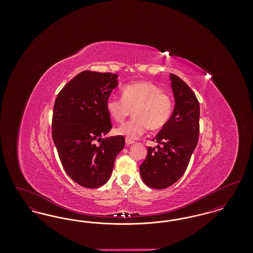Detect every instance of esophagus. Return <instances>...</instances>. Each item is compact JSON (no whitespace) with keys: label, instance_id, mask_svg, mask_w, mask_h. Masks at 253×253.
<instances>
[{"label":"esophagus","instance_id":"obj_1","mask_svg":"<svg viewBox=\"0 0 253 253\" xmlns=\"http://www.w3.org/2000/svg\"><path fill=\"white\" fill-rule=\"evenodd\" d=\"M125 143L127 146H130V145L133 144L134 143V141H132L131 139H128V138H126V140H125Z\"/></svg>","mask_w":253,"mask_h":253}]
</instances>
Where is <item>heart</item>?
Here are the masks:
<instances>
[{
	"label": "heart",
	"mask_w": 253,
	"mask_h": 253,
	"mask_svg": "<svg viewBox=\"0 0 253 253\" xmlns=\"http://www.w3.org/2000/svg\"><path fill=\"white\" fill-rule=\"evenodd\" d=\"M106 109L110 117L120 123L133 110L134 119L117 128L115 132L128 139H135L143 134L148 127L153 131L164 127L170 118L172 102L157 85L139 82L125 85L122 98L110 96Z\"/></svg>",
	"instance_id": "heart-1"
}]
</instances>
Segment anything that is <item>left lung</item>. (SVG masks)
<instances>
[{
    "label": "left lung",
    "instance_id": "8db88e82",
    "mask_svg": "<svg viewBox=\"0 0 253 253\" xmlns=\"http://www.w3.org/2000/svg\"><path fill=\"white\" fill-rule=\"evenodd\" d=\"M169 81L174 110L155 138L157 148L148 147L139 167L145 184L159 190L171 186L184 174L199 134L200 107L195 94L179 77L169 74Z\"/></svg>",
    "mask_w": 253,
    "mask_h": 253
}]
</instances>
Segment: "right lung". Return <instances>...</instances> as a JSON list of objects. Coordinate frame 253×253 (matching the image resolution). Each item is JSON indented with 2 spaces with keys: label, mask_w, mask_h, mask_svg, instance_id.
Here are the masks:
<instances>
[{
  "label": "right lung",
  "mask_w": 253,
  "mask_h": 253,
  "mask_svg": "<svg viewBox=\"0 0 253 253\" xmlns=\"http://www.w3.org/2000/svg\"><path fill=\"white\" fill-rule=\"evenodd\" d=\"M118 77L80 73L62 88L54 104L52 137L60 162L70 178L85 188H98L109 180L125 145L122 135L102 138L112 128L106 101L119 85ZM96 140L100 145H95Z\"/></svg>",
  "instance_id": "right-lung-1"
}]
</instances>
